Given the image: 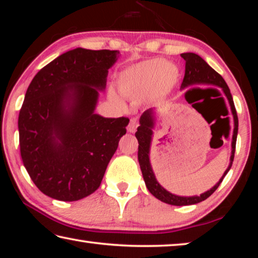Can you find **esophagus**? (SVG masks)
Returning a JSON list of instances; mask_svg holds the SVG:
<instances>
[{
  "label": "esophagus",
  "mask_w": 258,
  "mask_h": 258,
  "mask_svg": "<svg viewBox=\"0 0 258 258\" xmlns=\"http://www.w3.org/2000/svg\"><path fill=\"white\" fill-rule=\"evenodd\" d=\"M138 120H137V118H132L131 119V121H130V124H128V127H127V131L130 133H134L135 131H137V127H138Z\"/></svg>",
  "instance_id": "esophagus-1"
}]
</instances>
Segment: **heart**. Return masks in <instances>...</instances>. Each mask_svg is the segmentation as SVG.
I'll return each instance as SVG.
<instances>
[{"mask_svg": "<svg viewBox=\"0 0 258 258\" xmlns=\"http://www.w3.org/2000/svg\"><path fill=\"white\" fill-rule=\"evenodd\" d=\"M178 77L177 69L164 59H152L130 68L120 77L119 89L125 97L141 100L151 93L164 95Z\"/></svg>", "mask_w": 258, "mask_h": 258, "instance_id": "obj_1", "label": "heart"}]
</instances>
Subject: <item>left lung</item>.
Returning a JSON list of instances; mask_svg holds the SVG:
<instances>
[{"label":"left lung","mask_w":258,"mask_h":258,"mask_svg":"<svg viewBox=\"0 0 258 258\" xmlns=\"http://www.w3.org/2000/svg\"><path fill=\"white\" fill-rule=\"evenodd\" d=\"M181 56L185 60V74L183 82L181 84L182 89H185L187 86H192L196 84H205V85H214L218 86L223 91L226 99L229 100L231 111L233 115V121H234V128H233V135H232V151H231L230 157V164L229 167L226 168L223 176L218 181L215 185H214L211 190L204 192L200 196H194V197H181V196L173 195L167 190H165L161 186L158 181L156 180L154 171L151 168L150 159H149V151H150V145L152 140V128L155 126V113L152 109H148L142 113L141 118H140V126L138 127L135 137L138 139L139 142V151H138V159L140 167H141L142 175L145 178L146 185L148 190L150 191L152 196H155L157 199L160 202L174 205V206H187V205L198 204L200 202H204L207 199L209 196L213 195L215 190L223 181L224 176L230 171L231 166H232V161L234 158V151H235V142H237V135H238V116L237 110H235L232 95H231L229 86L226 85L225 81L223 80L220 74L214 71V69L209 66V64L205 61L202 56H199L196 53H182Z\"/></svg>","instance_id":"1"}]
</instances>
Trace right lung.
<instances>
[{
	"label": "right lung",
	"instance_id": "right-lung-1",
	"mask_svg": "<svg viewBox=\"0 0 258 258\" xmlns=\"http://www.w3.org/2000/svg\"><path fill=\"white\" fill-rule=\"evenodd\" d=\"M118 51L77 47L38 72L18 118L20 155L38 190L76 202L98 189L130 119L95 113Z\"/></svg>",
	"mask_w": 258,
	"mask_h": 258
}]
</instances>
